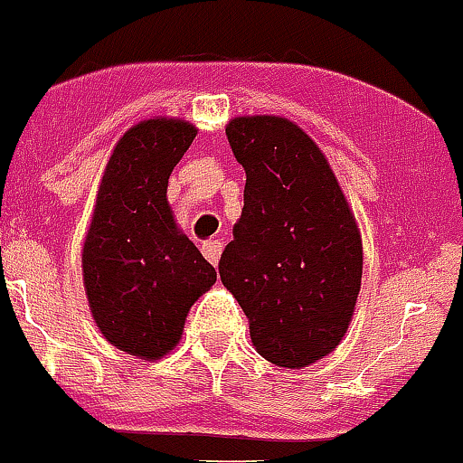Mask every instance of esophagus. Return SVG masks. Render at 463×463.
<instances>
[{
  "label": "esophagus",
  "mask_w": 463,
  "mask_h": 463,
  "mask_svg": "<svg viewBox=\"0 0 463 463\" xmlns=\"http://www.w3.org/2000/svg\"><path fill=\"white\" fill-rule=\"evenodd\" d=\"M202 252L213 267H215L220 261V255H222V241H206V243L202 245Z\"/></svg>",
  "instance_id": "34e87169"
}]
</instances>
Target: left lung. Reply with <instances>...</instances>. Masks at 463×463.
I'll use <instances>...</instances> for the list:
<instances>
[{"instance_id": "8db88e82", "label": "left lung", "mask_w": 463, "mask_h": 463, "mask_svg": "<svg viewBox=\"0 0 463 463\" xmlns=\"http://www.w3.org/2000/svg\"><path fill=\"white\" fill-rule=\"evenodd\" d=\"M227 138L245 190L220 280L248 315L257 353L301 369L345 336L362 285L359 229L325 155L294 122L236 118Z\"/></svg>"}]
</instances>
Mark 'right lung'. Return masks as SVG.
Masks as SVG:
<instances>
[{
    "label": "right lung",
    "instance_id": "add662e5",
    "mask_svg": "<svg viewBox=\"0 0 463 463\" xmlns=\"http://www.w3.org/2000/svg\"><path fill=\"white\" fill-rule=\"evenodd\" d=\"M196 129L146 120L118 141L83 245V280L106 341L157 359L181 341L187 310L218 273L178 232L166 202L174 166Z\"/></svg>",
    "mask_w": 463,
    "mask_h": 463
}]
</instances>
